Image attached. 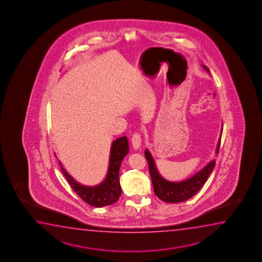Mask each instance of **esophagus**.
<instances>
[{
    "instance_id": "esophagus-1",
    "label": "esophagus",
    "mask_w": 262,
    "mask_h": 262,
    "mask_svg": "<svg viewBox=\"0 0 262 262\" xmlns=\"http://www.w3.org/2000/svg\"><path fill=\"white\" fill-rule=\"evenodd\" d=\"M132 143H133V147L135 149H138L140 147V145H141V137H140V134H139V133H134L133 134V137H132Z\"/></svg>"
}]
</instances>
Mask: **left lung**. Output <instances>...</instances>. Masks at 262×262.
I'll list each match as a JSON object with an SVG mask.
<instances>
[{
    "label": "left lung",
    "mask_w": 262,
    "mask_h": 262,
    "mask_svg": "<svg viewBox=\"0 0 262 262\" xmlns=\"http://www.w3.org/2000/svg\"><path fill=\"white\" fill-rule=\"evenodd\" d=\"M203 68L209 72L208 69L205 65H203ZM222 132L223 128L217 147L215 149V154H219ZM145 157L148 163V168H149L151 180L154 187L155 194L161 201L169 202V203H179L193 197L194 195L197 194L198 191L201 190V187L204 185V183L208 180V176L211 173L215 165V159H214L189 179L173 183V182H169L167 180L164 179L160 176L155 164L154 159L152 158L150 152L147 149L145 150Z\"/></svg>",
    "instance_id": "left-lung-1"
}]
</instances>
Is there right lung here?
Here are the masks:
<instances>
[{"instance_id": "add662e5", "label": "right lung", "mask_w": 262, "mask_h": 262, "mask_svg": "<svg viewBox=\"0 0 262 262\" xmlns=\"http://www.w3.org/2000/svg\"><path fill=\"white\" fill-rule=\"evenodd\" d=\"M128 153L129 142L127 137H121L113 141L107 176L105 179L97 186H84L82 184L76 182L75 180L65 171L61 162L59 161V164L61 165L63 176L68 181L72 190L88 204L96 208H102L104 206L114 204L118 201L122 194V188L119 180V170L122 159Z\"/></svg>"}]
</instances>
